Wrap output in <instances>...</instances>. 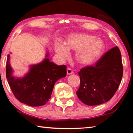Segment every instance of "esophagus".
<instances>
[{"instance_id":"1","label":"esophagus","mask_w":133,"mask_h":133,"mask_svg":"<svg viewBox=\"0 0 133 133\" xmlns=\"http://www.w3.org/2000/svg\"><path fill=\"white\" fill-rule=\"evenodd\" d=\"M73 74V71L71 69L68 68L67 69V75H72Z\"/></svg>"}]
</instances>
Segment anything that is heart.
Wrapping results in <instances>:
<instances>
[{
    "mask_svg": "<svg viewBox=\"0 0 133 133\" xmlns=\"http://www.w3.org/2000/svg\"><path fill=\"white\" fill-rule=\"evenodd\" d=\"M105 43L100 38L84 33H73L67 38L64 45L56 44L55 50L58 57H68L69 50H75V60L78 64L89 65L96 61L105 50Z\"/></svg>",
    "mask_w": 133,
    "mask_h": 133,
    "instance_id": "obj_1",
    "label": "heart"
}]
</instances>
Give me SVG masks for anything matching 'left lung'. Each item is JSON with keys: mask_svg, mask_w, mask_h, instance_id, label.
<instances>
[{"mask_svg": "<svg viewBox=\"0 0 133 133\" xmlns=\"http://www.w3.org/2000/svg\"><path fill=\"white\" fill-rule=\"evenodd\" d=\"M121 55L118 47L105 53L93 66L78 72L80 85L76 92L78 98L88 105L109 101L118 89L123 77Z\"/></svg>", "mask_w": 133, "mask_h": 133, "instance_id": "1", "label": "left lung"}]
</instances>
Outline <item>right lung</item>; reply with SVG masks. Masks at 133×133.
<instances>
[{
	"label": "right lung",
	"instance_id": "1",
	"mask_svg": "<svg viewBox=\"0 0 133 133\" xmlns=\"http://www.w3.org/2000/svg\"><path fill=\"white\" fill-rule=\"evenodd\" d=\"M10 54L6 62V78L13 94L20 102L32 107L46 104L51 98L54 85L60 78L66 76V66H58L50 62L49 50L42 61L29 66L28 71L23 77L13 75L11 66Z\"/></svg>",
	"mask_w": 133,
	"mask_h": 133
}]
</instances>
